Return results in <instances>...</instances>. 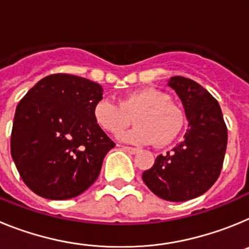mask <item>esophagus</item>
<instances>
[{"mask_svg":"<svg viewBox=\"0 0 249 249\" xmlns=\"http://www.w3.org/2000/svg\"><path fill=\"white\" fill-rule=\"evenodd\" d=\"M122 148L124 149V151H126V152H128V153H131V155H137L138 152H140V149H138V148H135V147L122 146Z\"/></svg>","mask_w":249,"mask_h":249,"instance_id":"34e87169","label":"esophagus"}]
</instances>
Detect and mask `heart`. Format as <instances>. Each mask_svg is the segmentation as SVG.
<instances>
[{
    "mask_svg": "<svg viewBox=\"0 0 249 249\" xmlns=\"http://www.w3.org/2000/svg\"><path fill=\"white\" fill-rule=\"evenodd\" d=\"M94 122L103 131L118 135L129 126L131 117L136 126L120 136L122 141L136 144L157 146L171 143L182 131L184 114L166 92L157 89L131 91L113 103L100 100L93 106Z\"/></svg>",
    "mask_w": 249,
    "mask_h": 249,
    "instance_id": "heart-1",
    "label": "heart"
}]
</instances>
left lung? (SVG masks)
Instances as JSON below:
<instances>
[{
    "instance_id": "8db88e82",
    "label": "left lung",
    "mask_w": 249,
    "mask_h": 249,
    "mask_svg": "<svg viewBox=\"0 0 249 249\" xmlns=\"http://www.w3.org/2000/svg\"><path fill=\"white\" fill-rule=\"evenodd\" d=\"M168 86L181 98L190 128L181 143L158 156L142 178L160 198L184 202L203 195L217 181L227 148V127L217 100L199 83L175 76Z\"/></svg>"
}]
</instances>
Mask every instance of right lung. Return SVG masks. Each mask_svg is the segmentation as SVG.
<instances>
[{"instance_id":"add662e5","label":"right lung","mask_w":249,"mask_h":249,"mask_svg":"<svg viewBox=\"0 0 249 249\" xmlns=\"http://www.w3.org/2000/svg\"><path fill=\"white\" fill-rule=\"evenodd\" d=\"M98 83L50 74L17 105L11 155L26 186L47 199L73 198L97 179L113 141L93 118L102 100Z\"/></svg>"}]
</instances>
